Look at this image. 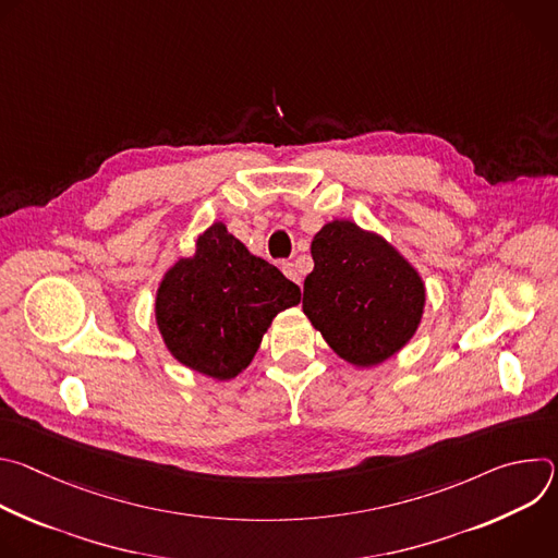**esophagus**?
<instances>
[{"mask_svg":"<svg viewBox=\"0 0 558 558\" xmlns=\"http://www.w3.org/2000/svg\"><path fill=\"white\" fill-rule=\"evenodd\" d=\"M282 274H284L289 280H293L295 284L302 282V276H300V271H298V267H295L293 263H282Z\"/></svg>","mask_w":558,"mask_h":558,"instance_id":"obj_1","label":"esophagus"}]
</instances>
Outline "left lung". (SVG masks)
Returning <instances> with one entry per match:
<instances>
[{
    "instance_id": "8db88e82",
    "label": "left lung",
    "mask_w": 558,
    "mask_h": 558,
    "mask_svg": "<svg viewBox=\"0 0 558 558\" xmlns=\"http://www.w3.org/2000/svg\"><path fill=\"white\" fill-rule=\"evenodd\" d=\"M311 258L302 311L338 357L371 368L413 340L426 284L384 235L336 218L313 235Z\"/></svg>"
}]
</instances>
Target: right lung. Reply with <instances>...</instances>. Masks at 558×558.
Returning a JSON list of instances; mask_svg holds the SVG:
<instances>
[{
  "mask_svg": "<svg viewBox=\"0 0 558 558\" xmlns=\"http://www.w3.org/2000/svg\"><path fill=\"white\" fill-rule=\"evenodd\" d=\"M298 302L300 289L218 220L163 274L154 317L177 362L225 381L252 364L274 317Z\"/></svg>",
  "mask_w": 558,
  "mask_h": 558,
  "instance_id": "obj_1",
  "label": "right lung"
}]
</instances>
